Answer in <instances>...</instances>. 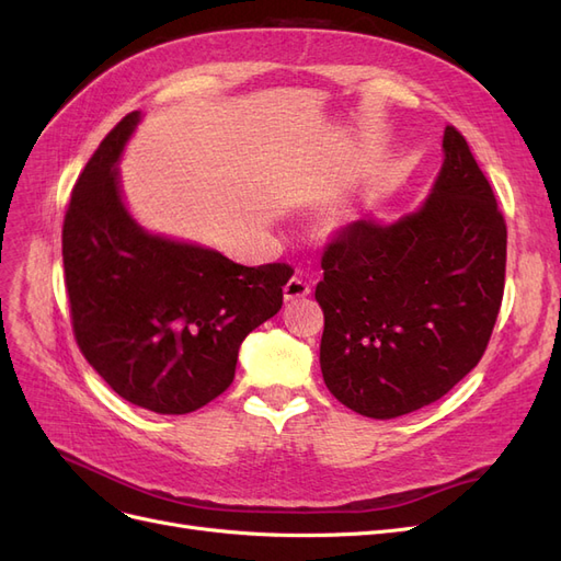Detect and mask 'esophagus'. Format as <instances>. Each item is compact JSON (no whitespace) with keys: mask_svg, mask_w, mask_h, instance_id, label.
I'll return each mask as SVG.
<instances>
[{"mask_svg":"<svg viewBox=\"0 0 561 561\" xmlns=\"http://www.w3.org/2000/svg\"><path fill=\"white\" fill-rule=\"evenodd\" d=\"M311 295V285L301 278H290L283 285V297L285 301H295L301 297H309Z\"/></svg>","mask_w":561,"mask_h":561,"instance_id":"1","label":"esophagus"}]
</instances>
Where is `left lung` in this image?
I'll return each instance as SVG.
<instances>
[{"instance_id": "1", "label": "left lung", "mask_w": 561, "mask_h": 561, "mask_svg": "<svg viewBox=\"0 0 561 561\" xmlns=\"http://www.w3.org/2000/svg\"><path fill=\"white\" fill-rule=\"evenodd\" d=\"M428 198L396 222L363 217L322 254L320 369L369 419L421 410L480 363L501 309L507 231L466 138L445 128Z\"/></svg>"}]
</instances>
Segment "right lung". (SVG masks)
Wrapping results in <instances>:
<instances>
[{"instance_id":"1","label":"right lung","mask_w":561,"mask_h":561,"mask_svg":"<svg viewBox=\"0 0 561 561\" xmlns=\"http://www.w3.org/2000/svg\"><path fill=\"white\" fill-rule=\"evenodd\" d=\"M142 114L118 122L79 175L62 225L65 285L83 358L124 400L190 414L231 386L243 339L283 307L287 264L243 266L147 231L118 161Z\"/></svg>"}]
</instances>
